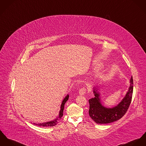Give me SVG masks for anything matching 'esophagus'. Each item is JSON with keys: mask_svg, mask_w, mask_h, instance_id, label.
<instances>
[{"mask_svg": "<svg viewBox=\"0 0 146 146\" xmlns=\"http://www.w3.org/2000/svg\"><path fill=\"white\" fill-rule=\"evenodd\" d=\"M86 89L84 87L81 88L79 90V94L81 95H83L86 93Z\"/></svg>", "mask_w": 146, "mask_h": 146, "instance_id": "34e87169", "label": "esophagus"}]
</instances>
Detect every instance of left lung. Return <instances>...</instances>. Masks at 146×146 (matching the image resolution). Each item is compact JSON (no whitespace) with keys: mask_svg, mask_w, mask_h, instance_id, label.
I'll return each mask as SVG.
<instances>
[{"mask_svg":"<svg viewBox=\"0 0 146 146\" xmlns=\"http://www.w3.org/2000/svg\"><path fill=\"white\" fill-rule=\"evenodd\" d=\"M98 87L94 88V98L88 100L90 104L89 115L97 124H108L121 119L127 113L131 103L133 91V80L131 77L130 80V86L125 97L117 105L111 108L104 106L100 100Z\"/></svg>","mask_w":146,"mask_h":146,"instance_id":"1","label":"left lung"}]
</instances>
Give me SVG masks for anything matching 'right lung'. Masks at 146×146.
<instances>
[{"label":"right lung","instance_id":"add662e5","mask_svg":"<svg viewBox=\"0 0 146 146\" xmlns=\"http://www.w3.org/2000/svg\"><path fill=\"white\" fill-rule=\"evenodd\" d=\"M69 98V95H67L65 98H64V100H63L61 106H60V110L59 111V114L58 117H57L56 119H55V120H52V121H48L46 123H33V124L36 125L37 126H40V127H53L54 125H56L57 124V123H58V119H61V117L63 116V110H64V105H65V102L68 101Z\"/></svg>","mask_w":146,"mask_h":146}]
</instances>
